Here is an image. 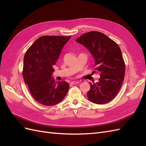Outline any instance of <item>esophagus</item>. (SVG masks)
Returning a JSON list of instances; mask_svg holds the SVG:
<instances>
[{
	"instance_id": "34e87169",
	"label": "esophagus",
	"mask_w": 146,
	"mask_h": 146,
	"mask_svg": "<svg viewBox=\"0 0 146 146\" xmlns=\"http://www.w3.org/2000/svg\"><path fill=\"white\" fill-rule=\"evenodd\" d=\"M79 83V82L78 81H72L70 82V84L71 85H77V84H78Z\"/></svg>"
}]
</instances>
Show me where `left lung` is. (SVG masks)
I'll use <instances>...</instances> for the list:
<instances>
[{"label": "left lung", "instance_id": "obj_1", "mask_svg": "<svg viewBox=\"0 0 146 146\" xmlns=\"http://www.w3.org/2000/svg\"><path fill=\"white\" fill-rule=\"evenodd\" d=\"M76 41L90 50L95 60L94 70L100 73L99 82L90 83L88 100L96 104L109 102L117 94L125 76V65L120 47L107 35L96 31L83 34Z\"/></svg>", "mask_w": 146, "mask_h": 146}]
</instances>
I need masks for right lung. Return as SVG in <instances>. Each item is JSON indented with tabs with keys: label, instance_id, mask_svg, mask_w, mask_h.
<instances>
[{
	"label": "right lung",
	"instance_id": "obj_1",
	"mask_svg": "<svg viewBox=\"0 0 146 146\" xmlns=\"http://www.w3.org/2000/svg\"><path fill=\"white\" fill-rule=\"evenodd\" d=\"M71 37L42 36L38 38L25 52L23 76L33 98L38 103L52 106L63 100L69 85L65 81L55 82L52 77L53 66L61 50Z\"/></svg>",
	"mask_w": 146,
	"mask_h": 146
}]
</instances>
